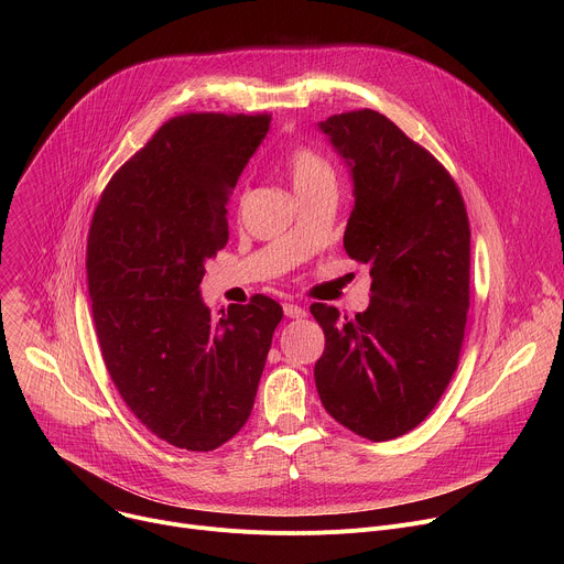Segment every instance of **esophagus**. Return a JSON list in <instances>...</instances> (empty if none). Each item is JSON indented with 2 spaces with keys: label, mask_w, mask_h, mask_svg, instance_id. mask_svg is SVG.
<instances>
[{
  "label": "esophagus",
  "mask_w": 564,
  "mask_h": 564,
  "mask_svg": "<svg viewBox=\"0 0 564 564\" xmlns=\"http://www.w3.org/2000/svg\"><path fill=\"white\" fill-rule=\"evenodd\" d=\"M283 312H285V316H290V318H303V316H305V307H301V305H296V303H285V305H283Z\"/></svg>",
  "instance_id": "obj_1"
}]
</instances>
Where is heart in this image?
<instances>
[{
    "mask_svg": "<svg viewBox=\"0 0 564 564\" xmlns=\"http://www.w3.org/2000/svg\"><path fill=\"white\" fill-rule=\"evenodd\" d=\"M285 165L296 194L324 185H335V167L330 165V160L310 144H294L288 151Z\"/></svg>",
    "mask_w": 564,
    "mask_h": 564,
    "instance_id": "1",
    "label": "heart"
}]
</instances>
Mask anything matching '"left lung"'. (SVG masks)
I'll list each match as a JSON object with an SVG mask.
<instances>
[{
    "label": "left lung",
    "instance_id": "left-lung-1",
    "mask_svg": "<svg viewBox=\"0 0 564 564\" xmlns=\"http://www.w3.org/2000/svg\"><path fill=\"white\" fill-rule=\"evenodd\" d=\"M348 160L355 207L344 248L370 268L355 316L312 303L326 348L314 381L326 411L386 442L420 426L457 370L470 301V227L457 183L392 120L357 109L318 124Z\"/></svg>",
    "mask_w": 564,
    "mask_h": 564
}]
</instances>
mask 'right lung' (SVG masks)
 <instances>
[{"mask_svg":"<svg viewBox=\"0 0 564 564\" xmlns=\"http://www.w3.org/2000/svg\"><path fill=\"white\" fill-rule=\"evenodd\" d=\"M270 113H183L107 183L87 238L94 326L129 411L163 442L214 451L248 422L283 307L254 294L214 316L205 261Z\"/></svg>","mask_w":564,"mask_h":564,"instance_id":"1","label":"right lung"}]
</instances>
